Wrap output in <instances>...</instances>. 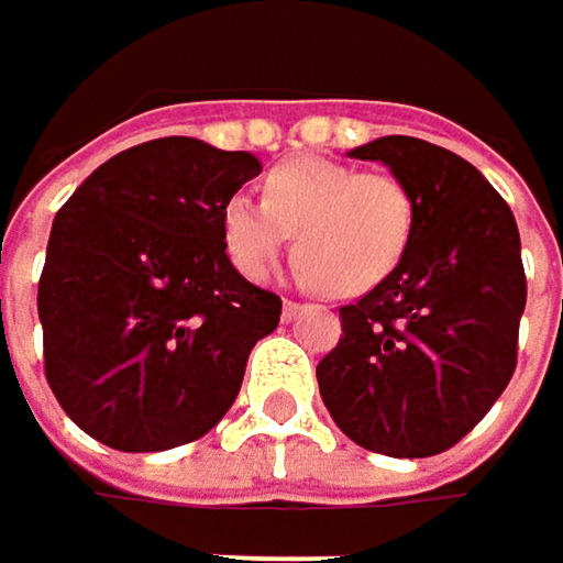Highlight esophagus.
I'll list each match as a JSON object with an SVG mask.
<instances>
[{"instance_id": "34e87169", "label": "esophagus", "mask_w": 563, "mask_h": 563, "mask_svg": "<svg viewBox=\"0 0 563 563\" xmlns=\"http://www.w3.org/2000/svg\"><path fill=\"white\" fill-rule=\"evenodd\" d=\"M302 312V302H292V299H283V319L289 322V319H296Z\"/></svg>"}]
</instances>
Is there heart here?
Wrapping results in <instances>:
<instances>
[{
    "label": "heart",
    "mask_w": 563,
    "mask_h": 563,
    "mask_svg": "<svg viewBox=\"0 0 563 563\" xmlns=\"http://www.w3.org/2000/svg\"><path fill=\"white\" fill-rule=\"evenodd\" d=\"M413 228V198L388 172L292 156L267 175V198L234 195L221 211L231 264L264 280L296 231V280L362 296L397 267Z\"/></svg>",
    "instance_id": "b5f03b06"
}]
</instances>
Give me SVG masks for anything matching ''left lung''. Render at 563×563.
Returning a JSON list of instances; mask_svg holds the SVG:
<instances>
[{
    "instance_id": "obj_1",
    "label": "left lung",
    "mask_w": 563,
    "mask_h": 563,
    "mask_svg": "<svg viewBox=\"0 0 563 563\" xmlns=\"http://www.w3.org/2000/svg\"><path fill=\"white\" fill-rule=\"evenodd\" d=\"M385 163L413 198L391 274L342 306V339L319 362L339 430L385 456H437L499 400L515 372L525 267L515 214L456 153L382 136L349 153Z\"/></svg>"
}]
</instances>
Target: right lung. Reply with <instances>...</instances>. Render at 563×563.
<instances>
[{
    "instance_id": "right-lung-1",
    "label": "right lung",
    "mask_w": 563,
    "mask_h": 563,
    "mask_svg": "<svg viewBox=\"0 0 563 563\" xmlns=\"http://www.w3.org/2000/svg\"><path fill=\"white\" fill-rule=\"evenodd\" d=\"M261 175L251 153L191 136L117 153L55 214L38 280L45 378L103 446L159 453L234 404L280 296L231 264L221 211Z\"/></svg>"
}]
</instances>
